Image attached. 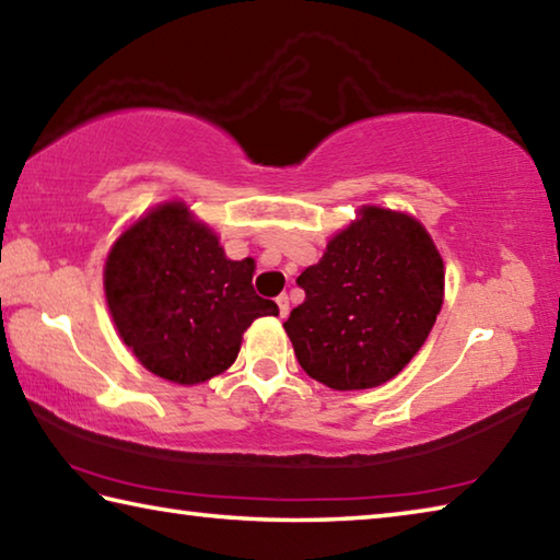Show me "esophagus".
<instances>
[{
	"mask_svg": "<svg viewBox=\"0 0 560 560\" xmlns=\"http://www.w3.org/2000/svg\"><path fill=\"white\" fill-rule=\"evenodd\" d=\"M277 303H279V315H281V318H287V315H289V296H287V293H281Z\"/></svg>",
	"mask_w": 560,
	"mask_h": 560,
	"instance_id": "1",
	"label": "esophagus"
}]
</instances>
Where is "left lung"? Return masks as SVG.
<instances>
[{"mask_svg": "<svg viewBox=\"0 0 560 560\" xmlns=\"http://www.w3.org/2000/svg\"><path fill=\"white\" fill-rule=\"evenodd\" d=\"M443 281V259L419 220L362 208L296 279L306 301L283 328L303 372L340 392L389 382L429 338Z\"/></svg>", "mask_w": 560, "mask_h": 560, "instance_id": "1", "label": "left lung"}]
</instances>
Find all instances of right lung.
I'll return each instance as SVG.
<instances>
[{"mask_svg":"<svg viewBox=\"0 0 560 560\" xmlns=\"http://www.w3.org/2000/svg\"><path fill=\"white\" fill-rule=\"evenodd\" d=\"M254 259L230 261L183 202L131 225L105 264L107 306L137 360L156 377L200 384L237 360L242 332L279 306L252 287Z\"/></svg>","mask_w":560,"mask_h":560,"instance_id":"add662e5","label":"right lung"}]
</instances>
